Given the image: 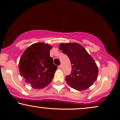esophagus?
Returning <instances> with one entry per match:
<instances>
[{
  "mask_svg": "<svg viewBox=\"0 0 120 120\" xmlns=\"http://www.w3.org/2000/svg\"><path fill=\"white\" fill-rule=\"evenodd\" d=\"M58 67H59V68H60V69H62V64L60 65H59V66H58Z\"/></svg>",
  "mask_w": 120,
  "mask_h": 120,
  "instance_id": "obj_1",
  "label": "esophagus"
}]
</instances>
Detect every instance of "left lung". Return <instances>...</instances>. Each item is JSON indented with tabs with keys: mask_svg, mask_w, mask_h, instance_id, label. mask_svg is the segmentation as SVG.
<instances>
[{
	"mask_svg": "<svg viewBox=\"0 0 120 120\" xmlns=\"http://www.w3.org/2000/svg\"><path fill=\"white\" fill-rule=\"evenodd\" d=\"M60 49L68 56L71 64V71L66 76L67 83L74 89L86 90L97 78L98 70L96 63L86 50L77 43L60 44Z\"/></svg>",
	"mask_w": 120,
	"mask_h": 120,
	"instance_id": "obj_1",
	"label": "left lung"
}]
</instances>
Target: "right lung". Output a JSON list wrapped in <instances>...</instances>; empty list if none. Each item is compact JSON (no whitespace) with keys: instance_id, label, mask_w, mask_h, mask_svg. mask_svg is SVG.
<instances>
[{"instance_id":"1","label":"right lung","mask_w":120,"mask_h":120,"mask_svg":"<svg viewBox=\"0 0 120 120\" xmlns=\"http://www.w3.org/2000/svg\"><path fill=\"white\" fill-rule=\"evenodd\" d=\"M51 46L38 42L30 46L24 51L19 62V71L33 88H43L53 79L57 66L50 57Z\"/></svg>"}]
</instances>
